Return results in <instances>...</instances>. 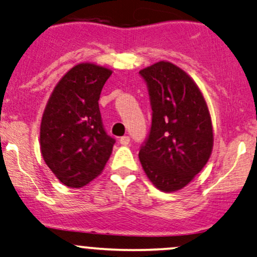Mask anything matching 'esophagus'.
I'll use <instances>...</instances> for the list:
<instances>
[{
  "mask_svg": "<svg viewBox=\"0 0 257 257\" xmlns=\"http://www.w3.org/2000/svg\"><path fill=\"white\" fill-rule=\"evenodd\" d=\"M119 143L121 145H128L131 143V138L129 137H121L119 139Z\"/></svg>",
  "mask_w": 257,
  "mask_h": 257,
  "instance_id": "obj_1",
  "label": "esophagus"
}]
</instances>
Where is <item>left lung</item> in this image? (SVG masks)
Returning a JSON list of instances; mask_svg holds the SVG:
<instances>
[{"label":"left lung","mask_w":257,"mask_h":257,"mask_svg":"<svg viewBox=\"0 0 257 257\" xmlns=\"http://www.w3.org/2000/svg\"><path fill=\"white\" fill-rule=\"evenodd\" d=\"M150 94L153 121L139 160L163 192L182 190L202 171L213 150V125L203 93L177 65L159 61L140 70Z\"/></svg>","instance_id":"8db88e82"}]
</instances>
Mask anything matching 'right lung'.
<instances>
[{
    "label": "right lung",
    "instance_id": "add662e5",
    "mask_svg": "<svg viewBox=\"0 0 257 257\" xmlns=\"http://www.w3.org/2000/svg\"><path fill=\"white\" fill-rule=\"evenodd\" d=\"M112 70L93 63L75 65L51 92L40 123V151L55 177L80 188L102 174L114 139L102 125L99 94Z\"/></svg>",
    "mask_w": 257,
    "mask_h": 257
}]
</instances>
